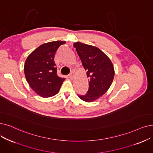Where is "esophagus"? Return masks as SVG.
I'll list each match as a JSON object with an SVG mask.
<instances>
[{
    "mask_svg": "<svg viewBox=\"0 0 153 153\" xmlns=\"http://www.w3.org/2000/svg\"><path fill=\"white\" fill-rule=\"evenodd\" d=\"M69 77H70V79H73V77H74V73H73V71H71L70 73V74L69 75Z\"/></svg>",
    "mask_w": 153,
    "mask_h": 153,
    "instance_id": "1",
    "label": "esophagus"
}]
</instances>
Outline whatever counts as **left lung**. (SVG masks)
Returning a JSON list of instances; mask_svg holds the SVG:
<instances>
[{
	"mask_svg": "<svg viewBox=\"0 0 153 153\" xmlns=\"http://www.w3.org/2000/svg\"><path fill=\"white\" fill-rule=\"evenodd\" d=\"M73 46L90 79L87 94L78 95V97L85 102H94L105 94L111 87L115 75L114 65L99 48L80 42H74Z\"/></svg>",
	"mask_w": 153,
	"mask_h": 153,
	"instance_id": "1",
	"label": "left lung"
}]
</instances>
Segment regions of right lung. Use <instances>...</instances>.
<instances>
[{"mask_svg": "<svg viewBox=\"0 0 153 153\" xmlns=\"http://www.w3.org/2000/svg\"><path fill=\"white\" fill-rule=\"evenodd\" d=\"M65 43L66 41H57L42 44L29 54L24 63V74L28 84L42 97L55 95L65 80L58 76L54 61L58 48Z\"/></svg>", "mask_w": 153, "mask_h": 153, "instance_id": "obj_1", "label": "right lung"}]
</instances>
